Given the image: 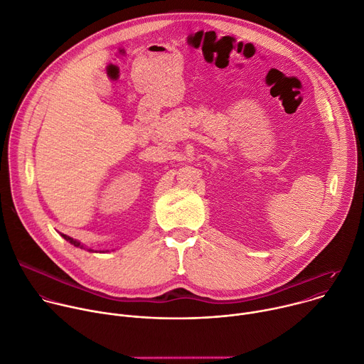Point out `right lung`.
<instances>
[{
  "instance_id": "1",
  "label": "right lung",
  "mask_w": 364,
  "mask_h": 364,
  "mask_svg": "<svg viewBox=\"0 0 364 364\" xmlns=\"http://www.w3.org/2000/svg\"><path fill=\"white\" fill-rule=\"evenodd\" d=\"M60 237L63 238V240H67L70 244H73L74 247H78V248H81V250H88L90 252H98V251H95V250H92V248H87L84 244H81L80 241H77V240H74V238H71V237H68V235H65V234H60ZM102 252V251H100ZM105 252V251H103Z\"/></svg>"
}]
</instances>
